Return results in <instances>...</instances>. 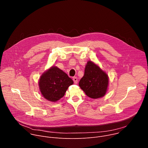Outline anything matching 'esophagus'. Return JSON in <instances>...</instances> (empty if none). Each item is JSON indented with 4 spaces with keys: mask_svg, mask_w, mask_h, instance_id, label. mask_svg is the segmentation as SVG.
Returning <instances> with one entry per match:
<instances>
[{
    "mask_svg": "<svg viewBox=\"0 0 148 148\" xmlns=\"http://www.w3.org/2000/svg\"><path fill=\"white\" fill-rule=\"evenodd\" d=\"M73 81H74V82L75 84H77V82H78V79H77V77H74V78H73Z\"/></svg>",
    "mask_w": 148,
    "mask_h": 148,
    "instance_id": "obj_1",
    "label": "esophagus"
}]
</instances>
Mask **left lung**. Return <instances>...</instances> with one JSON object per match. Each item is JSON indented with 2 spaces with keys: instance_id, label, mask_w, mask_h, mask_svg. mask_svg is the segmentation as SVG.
I'll return each instance as SVG.
<instances>
[{
  "instance_id": "8db88e82",
  "label": "left lung",
  "mask_w": 148,
  "mask_h": 148,
  "mask_svg": "<svg viewBox=\"0 0 148 148\" xmlns=\"http://www.w3.org/2000/svg\"><path fill=\"white\" fill-rule=\"evenodd\" d=\"M109 77L98 65L88 61L84 74L79 82V86L90 98L98 99L103 97L108 91Z\"/></svg>"
}]
</instances>
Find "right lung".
I'll use <instances>...</instances> for the list:
<instances>
[{
    "instance_id": "add662e5",
    "label": "right lung",
    "mask_w": 148,
    "mask_h": 148,
    "mask_svg": "<svg viewBox=\"0 0 148 148\" xmlns=\"http://www.w3.org/2000/svg\"><path fill=\"white\" fill-rule=\"evenodd\" d=\"M73 84L72 79L66 73L53 66L41 75L38 87L45 99L56 102L64 95L69 87Z\"/></svg>"
}]
</instances>
